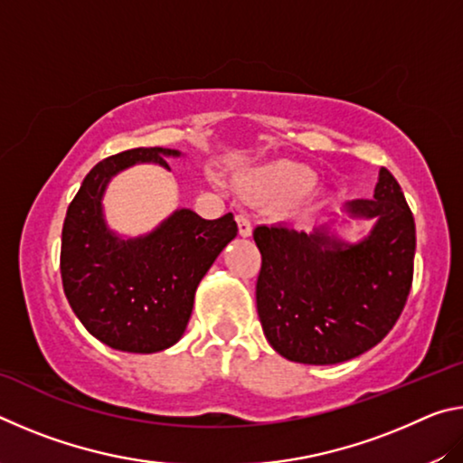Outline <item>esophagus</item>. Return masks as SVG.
<instances>
[{"mask_svg": "<svg viewBox=\"0 0 463 463\" xmlns=\"http://www.w3.org/2000/svg\"><path fill=\"white\" fill-rule=\"evenodd\" d=\"M237 224L241 237H250V234H253V224H250L247 214H237Z\"/></svg>", "mask_w": 463, "mask_h": 463, "instance_id": "obj_1", "label": "esophagus"}]
</instances>
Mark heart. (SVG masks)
<instances>
[{"label": "heart", "instance_id": "heart-1", "mask_svg": "<svg viewBox=\"0 0 463 463\" xmlns=\"http://www.w3.org/2000/svg\"><path fill=\"white\" fill-rule=\"evenodd\" d=\"M317 171L298 161H278L255 169L241 182L249 195L260 200L284 203L300 198L317 184Z\"/></svg>", "mask_w": 463, "mask_h": 463}]
</instances>
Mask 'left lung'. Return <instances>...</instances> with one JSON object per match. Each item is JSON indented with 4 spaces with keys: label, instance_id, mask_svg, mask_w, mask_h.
Instances as JSON below:
<instances>
[{
    "label": "left lung",
    "instance_id": "left-lung-1",
    "mask_svg": "<svg viewBox=\"0 0 463 463\" xmlns=\"http://www.w3.org/2000/svg\"><path fill=\"white\" fill-rule=\"evenodd\" d=\"M354 218H373L349 245L320 226H257L261 250L257 312L273 349L298 364L333 365L365 354L386 336L412 286L414 218L401 185L380 169L373 198L349 202Z\"/></svg>",
    "mask_w": 463,
    "mask_h": 463
}]
</instances>
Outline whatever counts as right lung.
<instances>
[{"label":"right lung","mask_w":463,"mask_h":463,"mask_svg":"<svg viewBox=\"0 0 463 463\" xmlns=\"http://www.w3.org/2000/svg\"><path fill=\"white\" fill-rule=\"evenodd\" d=\"M174 148L140 146L99 161L69 203L61 241L62 289L77 318L108 347L155 354L175 345L210 265L237 237L232 214L206 221L175 210L153 232L122 239L106 226L101 198L116 174L137 163L169 169Z\"/></svg>","instance_id":"obj_1"}]
</instances>
